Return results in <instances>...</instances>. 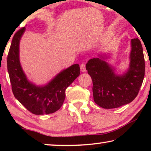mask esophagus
Wrapping results in <instances>:
<instances>
[{
    "mask_svg": "<svg viewBox=\"0 0 151 151\" xmlns=\"http://www.w3.org/2000/svg\"><path fill=\"white\" fill-rule=\"evenodd\" d=\"M80 71L82 72H85L86 71V65L85 64L82 63L80 65Z\"/></svg>",
    "mask_w": 151,
    "mask_h": 151,
    "instance_id": "1",
    "label": "esophagus"
}]
</instances>
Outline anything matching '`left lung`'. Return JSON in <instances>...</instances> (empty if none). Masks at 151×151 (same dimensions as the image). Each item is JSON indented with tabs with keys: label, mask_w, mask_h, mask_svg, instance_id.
I'll return each mask as SVG.
<instances>
[{
	"label": "left lung",
	"mask_w": 151,
	"mask_h": 151,
	"mask_svg": "<svg viewBox=\"0 0 151 151\" xmlns=\"http://www.w3.org/2000/svg\"><path fill=\"white\" fill-rule=\"evenodd\" d=\"M129 69L122 75L115 73V69L105 60L108 56L99 54L90 59L86 69L93 81L94 102L104 109L118 108L131 102L139 93L145 73V61L141 42L131 39Z\"/></svg>",
	"instance_id": "1"
}]
</instances>
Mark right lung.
<instances>
[{
    "label": "right lung",
    "instance_id": "add662e5",
    "mask_svg": "<svg viewBox=\"0 0 151 151\" xmlns=\"http://www.w3.org/2000/svg\"><path fill=\"white\" fill-rule=\"evenodd\" d=\"M25 27L14 34L7 55V70L14 96L29 111L35 115L50 114L57 111L65 99L67 88L80 75L78 64L58 74L44 86L29 81L20 63L19 44Z\"/></svg>",
    "mask_w": 151,
    "mask_h": 151
}]
</instances>
